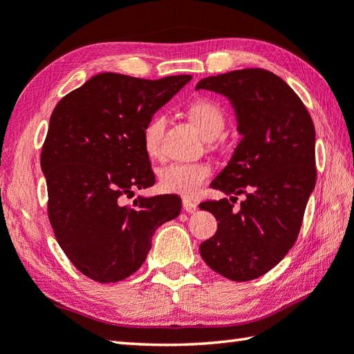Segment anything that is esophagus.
<instances>
[{"label":"esophagus","mask_w":354,"mask_h":354,"mask_svg":"<svg viewBox=\"0 0 354 354\" xmlns=\"http://www.w3.org/2000/svg\"><path fill=\"white\" fill-rule=\"evenodd\" d=\"M183 209L187 212V214H195L198 210V204L190 201V199H183Z\"/></svg>","instance_id":"1"}]
</instances>
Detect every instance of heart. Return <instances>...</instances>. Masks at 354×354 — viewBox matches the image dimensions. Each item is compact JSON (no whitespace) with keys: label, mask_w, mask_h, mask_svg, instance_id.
I'll use <instances>...</instances> for the list:
<instances>
[{"label":"heart","mask_w":354,"mask_h":354,"mask_svg":"<svg viewBox=\"0 0 354 354\" xmlns=\"http://www.w3.org/2000/svg\"><path fill=\"white\" fill-rule=\"evenodd\" d=\"M187 113L194 124L201 130L204 138L214 139L223 131L224 114L214 102L198 99L189 105ZM165 127V114L156 113L147 120L142 128L144 149L151 159L162 156V138ZM212 171L214 169L209 162H173L159 170V189L165 194H175L185 198L195 196L210 178Z\"/></svg>","instance_id":"obj_1"}]
</instances>
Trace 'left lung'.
Here are the masks:
<instances>
[{"mask_svg":"<svg viewBox=\"0 0 354 354\" xmlns=\"http://www.w3.org/2000/svg\"><path fill=\"white\" fill-rule=\"evenodd\" d=\"M196 89L229 97L240 144L210 187L230 199L199 204L218 229L199 254L223 277L254 280L279 265L297 240L316 185V130L304 102L271 71L248 68L205 77ZM247 196L235 211L236 196Z\"/></svg>","mask_w":354,"mask_h":354,"instance_id":"obj_1","label":"left lung"}]
</instances>
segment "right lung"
Here are the masks:
<instances>
[{"label": "right lung", "mask_w": 354, "mask_h": 354, "mask_svg": "<svg viewBox=\"0 0 354 354\" xmlns=\"http://www.w3.org/2000/svg\"><path fill=\"white\" fill-rule=\"evenodd\" d=\"M190 79L102 73L50 114L40 159L49 223L71 263L94 281L114 283L136 272L156 227L181 212L175 195L138 198L133 205L120 198L155 184L142 128Z\"/></svg>", "instance_id": "add662e5"}]
</instances>
